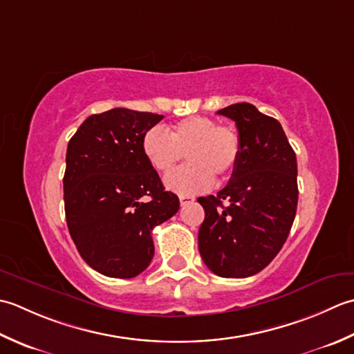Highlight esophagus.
Returning <instances> with one entry per match:
<instances>
[{"mask_svg":"<svg viewBox=\"0 0 354 354\" xmlns=\"http://www.w3.org/2000/svg\"><path fill=\"white\" fill-rule=\"evenodd\" d=\"M178 198H180V205H182V206H185L187 203H192V201L196 200V197H194V196H180Z\"/></svg>","mask_w":354,"mask_h":354,"instance_id":"1","label":"esophagus"}]
</instances>
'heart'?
Masks as SVG:
<instances>
[{
  "label": "heart",
  "mask_w": 354,
  "mask_h": 354,
  "mask_svg": "<svg viewBox=\"0 0 354 354\" xmlns=\"http://www.w3.org/2000/svg\"><path fill=\"white\" fill-rule=\"evenodd\" d=\"M143 156L157 172H168L185 157L187 163L165 177L168 189L180 196L203 192L214 176L232 174L241 156V137L232 127L218 125L206 116H189L176 122L168 133L149 128L142 139Z\"/></svg>",
  "instance_id": "obj_1"
}]
</instances>
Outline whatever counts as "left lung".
<instances>
[{"label": "left lung", "instance_id": "obj_1", "mask_svg": "<svg viewBox=\"0 0 354 354\" xmlns=\"http://www.w3.org/2000/svg\"><path fill=\"white\" fill-rule=\"evenodd\" d=\"M236 125L241 156L217 196L197 198L205 209L198 250L223 278L261 272L286 243L298 206L297 156L277 119L241 102L218 111Z\"/></svg>", "mask_w": 354, "mask_h": 354}]
</instances>
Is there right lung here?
I'll return each instance as SVG.
<instances>
[{"label":"right lung","mask_w":354,"mask_h":354,"mask_svg":"<svg viewBox=\"0 0 354 354\" xmlns=\"http://www.w3.org/2000/svg\"><path fill=\"white\" fill-rule=\"evenodd\" d=\"M160 114L113 108L86 118L67 147L64 203L84 261L111 278H134L154 257L153 229L180 201L165 191L142 139Z\"/></svg>","instance_id":"1"}]
</instances>
